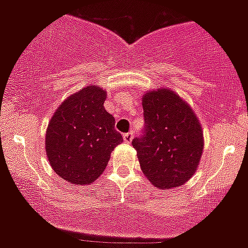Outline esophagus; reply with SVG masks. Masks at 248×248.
I'll use <instances>...</instances> for the list:
<instances>
[{"instance_id": "34e87169", "label": "esophagus", "mask_w": 248, "mask_h": 248, "mask_svg": "<svg viewBox=\"0 0 248 248\" xmlns=\"http://www.w3.org/2000/svg\"><path fill=\"white\" fill-rule=\"evenodd\" d=\"M132 138H133V135H132V133H124V140L126 143L132 142Z\"/></svg>"}]
</instances>
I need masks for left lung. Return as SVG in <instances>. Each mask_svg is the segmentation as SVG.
Instances as JSON below:
<instances>
[{
	"label": "left lung",
	"mask_w": 248,
	"mask_h": 248,
	"mask_svg": "<svg viewBox=\"0 0 248 248\" xmlns=\"http://www.w3.org/2000/svg\"><path fill=\"white\" fill-rule=\"evenodd\" d=\"M145 131L135 138L144 176L158 188L186 184L200 165L204 137L191 105L173 90H148L142 98Z\"/></svg>",
	"instance_id": "1"
}]
</instances>
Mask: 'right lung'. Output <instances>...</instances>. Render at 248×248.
Wrapping results in <instances>:
<instances>
[{
	"mask_svg": "<svg viewBox=\"0 0 248 248\" xmlns=\"http://www.w3.org/2000/svg\"><path fill=\"white\" fill-rule=\"evenodd\" d=\"M106 90L88 85L62 101L46 128L45 150L52 170L84 186L104 172L111 152L124 142L104 108Z\"/></svg>",
	"mask_w": 248,
	"mask_h": 248,
	"instance_id": "add662e5",
	"label": "right lung"
}]
</instances>
